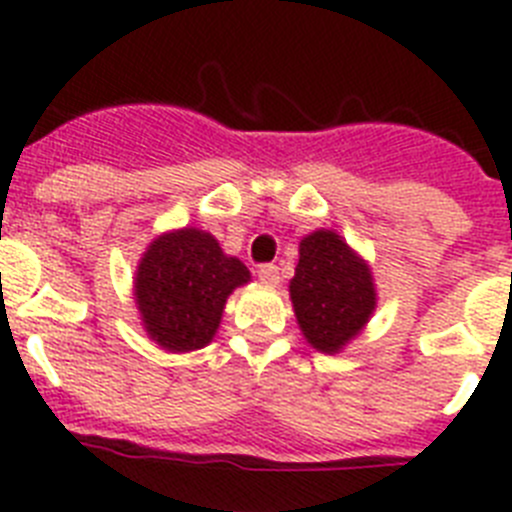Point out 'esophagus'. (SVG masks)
I'll return each mask as SVG.
<instances>
[{
    "mask_svg": "<svg viewBox=\"0 0 512 512\" xmlns=\"http://www.w3.org/2000/svg\"><path fill=\"white\" fill-rule=\"evenodd\" d=\"M257 278H260L265 285H270V288H275V285L280 283L278 265H260L257 267Z\"/></svg>",
    "mask_w": 512,
    "mask_h": 512,
    "instance_id": "esophagus-1",
    "label": "esophagus"
}]
</instances>
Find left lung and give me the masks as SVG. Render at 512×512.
<instances>
[{
	"label": "left lung",
	"mask_w": 512,
	"mask_h": 512,
	"mask_svg": "<svg viewBox=\"0 0 512 512\" xmlns=\"http://www.w3.org/2000/svg\"><path fill=\"white\" fill-rule=\"evenodd\" d=\"M298 255L290 280L298 326L313 349L336 354L365 329L375 311L370 265L331 229L303 237Z\"/></svg>",
	"instance_id": "obj_1"
}]
</instances>
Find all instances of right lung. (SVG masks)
Masks as SVG:
<instances>
[{
	"mask_svg": "<svg viewBox=\"0 0 512 512\" xmlns=\"http://www.w3.org/2000/svg\"><path fill=\"white\" fill-rule=\"evenodd\" d=\"M245 283L250 270L237 257L204 229L186 227L150 242L135 273V303L158 347L193 352L214 339L229 293Z\"/></svg>",
	"mask_w": 512,
	"mask_h": 512,
	"instance_id": "obj_1",
	"label": "right lung"
}]
</instances>
